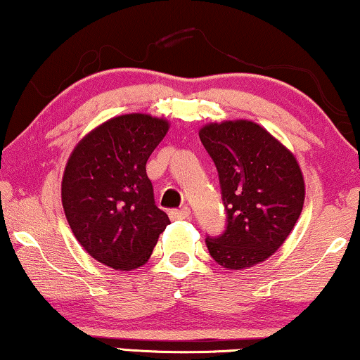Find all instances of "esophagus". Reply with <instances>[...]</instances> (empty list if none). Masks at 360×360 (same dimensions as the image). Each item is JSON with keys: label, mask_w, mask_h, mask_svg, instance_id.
I'll list each match as a JSON object with an SVG mask.
<instances>
[{"label": "esophagus", "mask_w": 360, "mask_h": 360, "mask_svg": "<svg viewBox=\"0 0 360 360\" xmlns=\"http://www.w3.org/2000/svg\"><path fill=\"white\" fill-rule=\"evenodd\" d=\"M190 208L188 207H184L180 210H172V212L169 213L172 220H185V218L190 217Z\"/></svg>", "instance_id": "obj_1"}]
</instances>
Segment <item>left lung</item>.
I'll use <instances>...</instances> for the list:
<instances>
[{
    "mask_svg": "<svg viewBox=\"0 0 360 360\" xmlns=\"http://www.w3.org/2000/svg\"><path fill=\"white\" fill-rule=\"evenodd\" d=\"M214 162L226 230L207 236L212 258L226 269L263 263L292 231L304 205V179L296 157L251 120H225L200 129Z\"/></svg>",
    "mask_w": 360,
    "mask_h": 360,
    "instance_id": "1",
    "label": "left lung"
}]
</instances>
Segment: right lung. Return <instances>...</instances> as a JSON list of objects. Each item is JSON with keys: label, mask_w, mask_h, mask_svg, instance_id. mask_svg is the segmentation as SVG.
Listing matches in <instances>:
<instances>
[{"label": "right lung", "mask_w": 360, "mask_h": 360, "mask_svg": "<svg viewBox=\"0 0 360 360\" xmlns=\"http://www.w3.org/2000/svg\"><path fill=\"white\" fill-rule=\"evenodd\" d=\"M167 130L165 119L119 115L89 132L69 157L60 184L64 213L76 240L102 264L140 268L170 223L146 170Z\"/></svg>", "instance_id": "1"}]
</instances>
